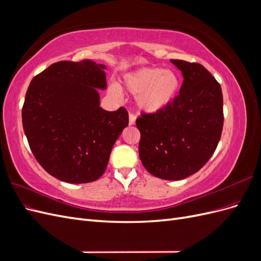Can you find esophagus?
<instances>
[{"label":"esophagus","instance_id":"obj_1","mask_svg":"<svg viewBox=\"0 0 261 261\" xmlns=\"http://www.w3.org/2000/svg\"><path fill=\"white\" fill-rule=\"evenodd\" d=\"M135 121H136V115L134 114V113H132V112H129V125H134L135 124Z\"/></svg>","mask_w":261,"mask_h":261}]
</instances>
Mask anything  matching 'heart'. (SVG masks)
Instances as JSON below:
<instances>
[{"label":"heart","instance_id":"heart-1","mask_svg":"<svg viewBox=\"0 0 261 261\" xmlns=\"http://www.w3.org/2000/svg\"><path fill=\"white\" fill-rule=\"evenodd\" d=\"M123 84L126 91L137 96L138 107L149 113L161 111L172 105L181 85L176 73L154 67H143L126 74ZM110 92L118 96L117 89H111Z\"/></svg>","mask_w":261,"mask_h":261}]
</instances>
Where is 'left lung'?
Returning <instances> with one entry per match:
<instances>
[{"mask_svg": "<svg viewBox=\"0 0 261 261\" xmlns=\"http://www.w3.org/2000/svg\"><path fill=\"white\" fill-rule=\"evenodd\" d=\"M183 74L179 94L168 108L141 113L139 156L146 170L163 179L198 172L216 151L223 128L220 84L199 63L171 60Z\"/></svg>", "mask_w": 261, "mask_h": 261, "instance_id": "obj_1", "label": "left lung"}]
</instances>
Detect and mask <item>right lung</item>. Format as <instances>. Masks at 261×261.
I'll list each match as a JSON object with an SVG mask.
<instances>
[{"mask_svg":"<svg viewBox=\"0 0 261 261\" xmlns=\"http://www.w3.org/2000/svg\"><path fill=\"white\" fill-rule=\"evenodd\" d=\"M105 65L91 60L61 61L36 75L21 110L31 152L60 180L81 184L103 174L116 139L128 125L121 107H100L97 89L107 87Z\"/></svg>","mask_w":261,"mask_h":261,"instance_id":"right-lung-1","label":"right lung"}]
</instances>
